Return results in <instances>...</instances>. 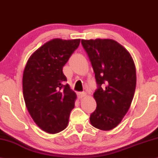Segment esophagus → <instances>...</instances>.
<instances>
[{
	"mask_svg": "<svg viewBox=\"0 0 158 158\" xmlns=\"http://www.w3.org/2000/svg\"><path fill=\"white\" fill-rule=\"evenodd\" d=\"M86 95V93L85 92H79L77 93V97L79 99H81L82 98H84Z\"/></svg>",
	"mask_w": 158,
	"mask_h": 158,
	"instance_id": "esophagus-1",
	"label": "esophagus"
}]
</instances>
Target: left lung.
Wrapping results in <instances>:
<instances>
[{
    "instance_id": "1",
    "label": "left lung",
    "mask_w": 158,
    "mask_h": 158,
    "mask_svg": "<svg viewBox=\"0 0 158 158\" xmlns=\"http://www.w3.org/2000/svg\"><path fill=\"white\" fill-rule=\"evenodd\" d=\"M91 63L98 89L93 94L97 107L90 123L102 130L116 127L129 109L136 89V69L130 53L109 39L82 40Z\"/></svg>"
}]
</instances>
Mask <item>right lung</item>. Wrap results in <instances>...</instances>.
Segmentation results:
<instances>
[{
    "instance_id": "right-lung-1",
    "label": "right lung",
    "mask_w": 158,
    "mask_h": 158,
    "mask_svg": "<svg viewBox=\"0 0 158 158\" xmlns=\"http://www.w3.org/2000/svg\"><path fill=\"white\" fill-rule=\"evenodd\" d=\"M80 40L53 39L29 58L23 74V94L29 114L42 130L55 134L66 128L76 93L65 84L63 67Z\"/></svg>"
}]
</instances>
